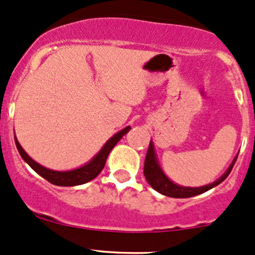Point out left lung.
<instances>
[{
    "label": "left lung",
    "mask_w": 255,
    "mask_h": 255,
    "mask_svg": "<svg viewBox=\"0 0 255 255\" xmlns=\"http://www.w3.org/2000/svg\"><path fill=\"white\" fill-rule=\"evenodd\" d=\"M237 156H239V153L235 156V158L232 159L230 166L228 167V169L225 170V173H224L222 177L218 178L217 180L213 181L212 184L198 187L183 186L170 180V179L166 175V173L163 172V169H162L161 164H159L158 162L157 153H156L155 150V145H153L152 140H151L149 145V150H147L146 153V157H145L144 175L145 178H146L147 183L150 184V186L152 187L153 190L159 192V194L174 198L192 197V196L203 194V192L208 191V190L213 189V187L219 185L220 183H223V181L228 178V175L230 174L232 167H234L235 162H236L237 159Z\"/></svg>",
    "instance_id": "obj_1"
}]
</instances>
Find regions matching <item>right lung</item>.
I'll use <instances>...</instances> for the list:
<instances>
[{
  "instance_id": "right-lung-1",
  "label": "right lung",
  "mask_w": 255,
  "mask_h": 255,
  "mask_svg": "<svg viewBox=\"0 0 255 255\" xmlns=\"http://www.w3.org/2000/svg\"><path fill=\"white\" fill-rule=\"evenodd\" d=\"M129 130L130 126H127V127L123 128L120 132L115 133L114 135L103 145L102 149L98 151L97 155H94L93 158L89 159L86 164L78 167V168L69 170H54L42 166V164L37 163L35 159H32L26 152H25V150L21 147V145L19 144L15 135H14V140H15L16 149H18L19 153H20L21 158H23L24 161L37 173V174H40L42 178H44L46 180H48L49 183L58 186H76L88 183V181L93 180L94 178L99 175V173L102 172L103 168H104L109 153H110L111 150L114 149L115 145L121 140L122 136L125 135V134H127Z\"/></svg>"
}]
</instances>
